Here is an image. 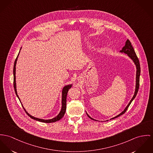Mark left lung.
I'll return each instance as SVG.
<instances>
[{"mask_svg": "<svg viewBox=\"0 0 153 153\" xmlns=\"http://www.w3.org/2000/svg\"><path fill=\"white\" fill-rule=\"evenodd\" d=\"M120 52H122V53H125L126 54H127L128 55V56L129 57L130 59H131L133 62L134 63L136 66V89H135V91H134V94L133 97H132L131 100H130V101L129 102V103L128 104V105H127V106L125 108V109L120 113L118 115L116 116L115 117H114V118L111 119H114L115 118H118V117L122 115V114H125V112L127 111L128 107L129 106L130 104L131 103L132 101L134 99V98L136 97V95L137 94V92H138V90H139V82H140V62H139V59L136 54V52L133 49V48L131 45V44L130 42L129 39H127V41H126V43H125V45L123 47L121 51H120ZM87 116L90 118L92 120H95L93 118H91L87 113Z\"/></svg>", "mask_w": 153, "mask_h": 153, "instance_id": "obj_1", "label": "left lung"}]
</instances>
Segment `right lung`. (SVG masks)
Returning <instances> with one entry per match:
<instances>
[{
    "label": "right lung",
    "mask_w": 153,
    "mask_h": 153,
    "mask_svg": "<svg viewBox=\"0 0 153 153\" xmlns=\"http://www.w3.org/2000/svg\"><path fill=\"white\" fill-rule=\"evenodd\" d=\"M20 53V52H19ZM19 53L16 58V59L15 60V62H14V68H13V76H14V80H13V85H14V91H15V93L16 94L17 97H18V98L19 99L20 101V100L19 97V95L17 94V90H16V63H17V58L19 56ZM72 86V84H69V85H66L63 87V90H62V108H61V110L59 112V114L54 118H52L51 119H48V120H45V119H39V118H35L33 116H31V115H30L27 111L25 109V108H24L23 106L22 105V106L23 108L24 111H25V112L27 113V114L32 119L36 120H38V121H39V122H45V123H52V122H56L58 120H60V119L63 117L65 114V112H66V97H67V94L68 93V91L71 88Z\"/></svg>",
    "instance_id": "right-lung-1"
}]
</instances>
